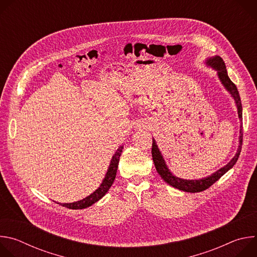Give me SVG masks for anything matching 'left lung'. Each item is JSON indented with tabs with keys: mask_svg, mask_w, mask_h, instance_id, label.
<instances>
[{
	"mask_svg": "<svg viewBox=\"0 0 257 257\" xmlns=\"http://www.w3.org/2000/svg\"><path fill=\"white\" fill-rule=\"evenodd\" d=\"M207 64L210 65L212 68H214L217 71V75L221 79L222 83L224 84V86L227 88V90L233 95L236 104H237V108H238V115L240 120L242 121V104H241V98L238 92V89L236 87V85L232 82V80L229 78L228 73L226 70V65L224 60L215 56L213 58H210L209 60H207ZM241 129H240V140H239V149L237 151L236 156L232 159V161L226 165L225 167H223L222 169H219L218 171H216L215 173H213L212 175L200 179V180H184L181 179L178 177H175L167 168V165L165 164V161L158 149V145L156 143L155 140H153V149H152V154H153V160L156 166V169L158 171V173L160 174V176L162 177V179L168 183L169 185L182 190L185 192H191V193H195V192H201L203 190H206L207 188H209L213 183H215L219 178H221L224 174H226L230 169H232L234 167V165L236 164V162L238 161V158L240 156L241 153V149H242V139H243V126L241 123Z\"/></svg>",
	"mask_w": 257,
	"mask_h": 257,
	"instance_id": "8db88e82",
	"label": "left lung"
}]
</instances>
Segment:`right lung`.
Returning <instances> with one entry per match:
<instances>
[{"mask_svg": "<svg viewBox=\"0 0 257 257\" xmlns=\"http://www.w3.org/2000/svg\"><path fill=\"white\" fill-rule=\"evenodd\" d=\"M122 150H123V146H120V148L117 150L116 154L114 155V157L111 161V164H109V168L106 172V175H105L102 183L92 194H90L89 196H87L86 198H84L80 201L72 202V203H60V204L65 206V207L71 208V209H82V208H86V207L92 205L93 203H95L96 201H98L113 185L114 180L116 178L117 169H118V165H119Z\"/></svg>", "mask_w": 257, "mask_h": 257, "instance_id": "right-lung-1", "label": "right lung"}]
</instances>
